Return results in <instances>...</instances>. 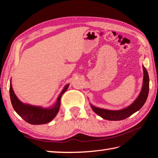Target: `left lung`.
I'll return each instance as SVG.
<instances>
[{
  "instance_id": "obj_1",
  "label": "left lung",
  "mask_w": 158,
  "mask_h": 158,
  "mask_svg": "<svg viewBox=\"0 0 158 158\" xmlns=\"http://www.w3.org/2000/svg\"><path fill=\"white\" fill-rule=\"evenodd\" d=\"M143 82L141 91L140 93L139 97L137 98L131 106L126 107L121 110H108L98 108V107L91 106L94 111L101 116L102 118L112 121H119L127 118L134 112H137L143 106L146 101V99L148 96L149 91V77L146 69L143 66Z\"/></svg>"
}]
</instances>
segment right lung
<instances>
[{"instance_id": "obj_1", "label": "right lung", "mask_w": 158, "mask_h": 158, "mask_svg": "<svg viewBox=\"0 0 158 158\" xmlns=\"http://www.w3.org/2000/svg\"><path fill=\"white\" fill-rule=\"evenodd\" d=\"M67 84L62 90L61 94L57 98V102L51 108H42L41 107L32 106L22 103L19 101L12 90V85H10V96L11 103L15 112L22 119L31 124H44L51 122L56 116L60 106V98L62 95L68 89Z\"/></svg>"}]
</instances>
